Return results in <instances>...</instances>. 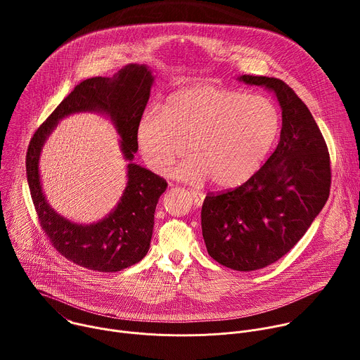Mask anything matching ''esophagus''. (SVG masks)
I'll use <instances>...</instances> for the list:
<instances>
[{
    "instance_id": "esophagus-1",
    "label": "esophagus",
    "mask_w": 360,
    "mask_h": 360,
    "mask_svg": "<svg viewBox=\"0 0 360 360\" xmlns=\"http://www.w3.org/2000/svg\"><path fill=\"white\" fill-rule=\"evenodd\" d=\"M191 195L193 198V203L196 205V207H200L203 199H205V193L199 192V191H195V189H191Z\"/></svg>"
}]
</instances>
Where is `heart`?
I'll use <instances>...</instances> for the list:
<instances>
[{
  "mask_svg": "<svg viewBox=\"0 0 360 360\" xmlns=\"http://www.w3.org/2000/svg\"><path fill=\"white\" fill-rule=\"evenodd\" d=\"M281 129L279 111L262 95L214 85H191L172 92L161 112L146 110L135 139L148 167L168 174L184 155L176 175L188 181L211 178L218 188H236L261 169Z\"/></svg>",
  "mask_w": 360,
  "mask_h": 360,
  "instance_id": "b5f03b06",
  "label": "heart"
}]
</instances>
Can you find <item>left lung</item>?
<instances>
[{
  "label": "left lung",
  "mask_w": 360,
  "mask_h": 360,
  "mask_svg": "<svg viewBox=\"0 0 360 360\" xmlns=\"http://www.w3.org/2000/svg\"><path fill=\"white\" fill-rule=\"evenodd\" d=\"M274 91L282 129L272 155L235 189L208 193L202 235L211 258L233 271L262 269L286 255L319 215L330 191V158L311 111L282 79L242 75Z\"/></svg>",
  "instance_id": "8db88e82"
}]
</instances>
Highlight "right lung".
<instances>
[{
    "mask_svg": "<svg viewBox=\"0 0 360 360\" xmlns=\"http://www.w3.org/2000/svg\"><path fill=\"white\" fill-rule=\"evenodd\" d=\"M153 77L146 65L129 64L112 78L95 77L79 82L35 131L27 150V181L42 231L71 262L98 272H118L139 262L152 238L153 214L168 184L164 178L132 164L138 150L135 129L149 99ZM108 115L122 136L129 165L127 188L116 210L92 226H78L58 216L46 202L37 162L41 145L58 121L75 112Z\"/></svg>",
    "mask_w": 360,
    "mask_h": 360,
    "instance_id": "right-lung-1",
    "label": "right lung"
}]
</instances>
